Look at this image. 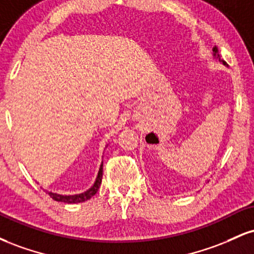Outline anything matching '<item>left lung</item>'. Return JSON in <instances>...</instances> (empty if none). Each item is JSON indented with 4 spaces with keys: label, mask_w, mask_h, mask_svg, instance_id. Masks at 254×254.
<instances>
[{
    "label": "left lung",
    "mask_w": 254,
    "mask_h": 254,
    "mask_svg": "<svg viewBox=\"0 0 254 254\" xmlns=\"http://www.w3.org/2000/svg\"><path fill=\"white\" fill-rule=\"evenodd\" d=\"M212 52H214V57H215V58H217L218 61H221V58H220V55H218V50H217V48H216V46H215V48L212 49ZM223 64H224V65H226V63H224V62H223Z\"/></svg>",
    "instance_id": "8db88e82"
}]
</instances>
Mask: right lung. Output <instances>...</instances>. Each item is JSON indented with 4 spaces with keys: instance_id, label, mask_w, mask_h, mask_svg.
I'll list each match as a JSON object with an SVG mask.
<instances>
[{
    "instance_id": "1",
    "label": "right lung",
    "mask_w": 254,
    "mask_h": 254,
    "mask_svg": "<svg viewBox=\"0 0 254 254\" xmlns=\"http://www.w3.org/2000/svg\"><path fill=\"white\" fill-rule=\"evenodd\" d=\"M101 179H103V162H101L100 168H99L98 172V176L97 179H95L94 184L90 189H88L87 191L82 192V193H78V194H58V193H54V192H49L50 197L56 202H62V203H68V204H74V203H82L86 202L94 196L97 193L99 188H100V184H101Z\"/></svg>"
}]
</instances>
